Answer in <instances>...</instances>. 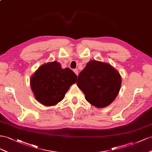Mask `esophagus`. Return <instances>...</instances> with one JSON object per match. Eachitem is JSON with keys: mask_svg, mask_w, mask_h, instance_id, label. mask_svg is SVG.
I'll return each instance as SVG.
<instances>
[{"mask_svg": "<svg viewBox=\"0 0 152 152\" xmlns=\"http://www.w3.org/2000/svg\"><path fill=\"white\" fill-rule=\"evenodd\" d=\"M74 72H75L77 76H78V70H77V69H74Z\"/></svg>", "mask_w": 152, "mask_h": 152, "instance_id": "34e87169", "label": "esophagus"}]
</instances>
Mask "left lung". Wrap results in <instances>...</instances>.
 <instances>
[{"instance_id":"1","label":"left lung","mask_w":152,"mask_h":152,"mask_svg":"<svg viewBox=\"0 0 152 152\" xmlns=\"http://www.w3.org/2000/svg\"><path fill=\"white\" fill-rule=\"evenodd\" d=\"M122 80L110 64L91 60L77 77V85L86 100L97 107H106L118 95Z\"/></svg>"}]
</instances>
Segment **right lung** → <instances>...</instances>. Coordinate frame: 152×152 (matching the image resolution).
I'll return each instance as SVG.
<instances>
[{"instance_id": "1", "label": "right lung", "mask_w": 152, "mask_h": 152, "mask_svg": "<svg viewBox=\"0 0 152 152\" xmlns=\"http://www.w3.org/2000/svg\"><path fill=\"white\" fill-rule=\"evenodd\" d=\"M77 76L69 68L62 69L57 62L42 65L30 78V86L36 99L42 104L50 106L61 101Z\"/></svg>"}]
</instances>
